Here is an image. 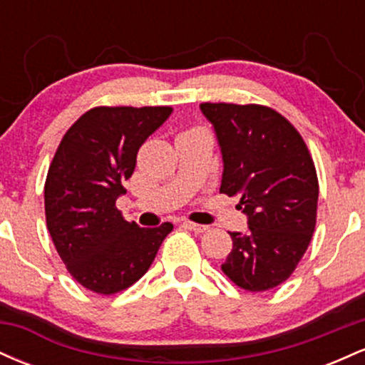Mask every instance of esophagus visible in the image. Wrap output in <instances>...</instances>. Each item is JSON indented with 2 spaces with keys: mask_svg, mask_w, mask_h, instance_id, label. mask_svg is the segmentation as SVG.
<instances>
[{
  "mask_svg": "<svg viewBox=\"0 0 365 365\" xmlns=\"http://www.w3.org/2000/svg\"><path fill=\"white\" fill-rule=\"evenodd\" d=\"M183 226H185V228H188V230H192V232H195V233H204V232H207V230H209V226L192 223V221H185Z\"/></svg>",
  "mask_w": 365,
  "mask_h": 365,
  "instance_id": "obj_1",
  "label": "esophagus"
}]
</instances>
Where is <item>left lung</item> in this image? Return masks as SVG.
I'll return each mask as SVG.
<instances>
[{
	"label": "left lung",
	"mask_w": 365,
	"mask_h": 365,
	"mask_svg": "<svg viewBox=\"0 0 365 365\" xmlns=\"http://www.w3.org/2000/svg\"><path fill=\"white\" fill-rule=\"evenodd\" d=\"M223 154L221 194H240L245 233L230 232L223 273L247 292H266L290 278L316 228V166L302 135L262 104L202 103Z\"/></svg>",
	"instance_id": "1"
}]
</instances>
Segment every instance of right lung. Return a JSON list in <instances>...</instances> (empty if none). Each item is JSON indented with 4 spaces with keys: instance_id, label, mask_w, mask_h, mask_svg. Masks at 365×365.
I'll use <instances>...</instances> for the list:
<instances>
[{
    "instance_id": "right-lung-1",
    "label": "right lung",
    "mask_w": 365,
    "mask_h": 365,
    "mask_svg": "<svg viewBox=\"0 0 365 365\" xmlns=\"http://www.w3.org/2000/svg\"><path fill=\"white\" fill-rule=\"evenodd\" d=\"M171 106H96L66 130L49 165L44 211L68 273L87 290L113 295L148 273L171 223L140 228L115 202L135 170L137 153Z\"/></svg>"
}]
</instances>
